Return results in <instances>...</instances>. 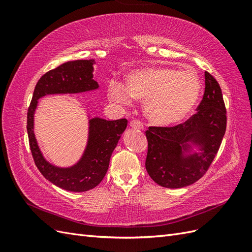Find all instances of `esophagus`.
<instances>
[{"instance_id":"obj_1","label":"esophagus","mask_w":252,"mask_h":252,"mask_svg":"<svg viewBox=\"0 0 252 252\" xmlns=\"http://www.w3.org/2000/svg\"><path fill=\"white\" fill-rule=\"evenodd\" d=\"M130 127H132V128H134V129H140V130H142V129L144 128L143 124L141 123L140 121H138V120L131 121V122H130Z\"/></svg>"}]
</instances>
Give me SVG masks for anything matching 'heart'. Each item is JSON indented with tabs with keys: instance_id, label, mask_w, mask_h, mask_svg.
<instances>
[{
	"instance_id": "1",
	"label": "heart",
	"mask_w": 252,
	"mask_h": 252,
	"mask_svg": "<svg viewBox=\"0 0 252 252\" xmlns=\"http://www.w3.org/2000/svg\"><path fill=\"white\" fill-rule=\"evenodd\" d=\"M201 90L202 82L195 71L155 67L128 74L126 86L119 81L110 82L108 95L118 104H128L131 96L145 101L144 111L150 122L170 126L180 123L191 112Z\"/></svg>"
}]
</instances>
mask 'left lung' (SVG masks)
<instances>
[{
	"mask_svg": "<svg viewBox=\"0 0 252 252\" xmlns=\"http://www.w3.org/2000/svg\"><path fill=\"white\" fill-rule=\"evenodd\" d=\"M196 113L173 127H149L146 170L157 184L182 188L208 170L226 131V108L217 80L205 72V91ZM198 147L193 152L192 146Z\"/></svg>",
	"mask_w": 252,
	"mask_h": 252,
	"instance_id": "1",
	"label": "left lung"
}]
</instances>
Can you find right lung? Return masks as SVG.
I'll return each mask as SVG.
<instances>
[{"label":"right lung","mask_w":252,"mask_h":252,"mask_svg":"<svg viewBox=\"0 0 252 252\" xmlns=\"http://www.w3.org/2000/svg\"><path fill=\"white\" fill-rule=\"evenodd\" d=\"M94 60L66 62L45 73L36 83L27 112V132L30 150L37 169L52 184L72 192H84L97 186L108 170L112 151L127 127V120L107 121L101 118L89 120L86 148L78 163L59 167L44 158L33 132L34 111L39 98L48 94H81L95 90L94 80Z\"/></svg>","instance_id":"add662e5"}]
</instances>
